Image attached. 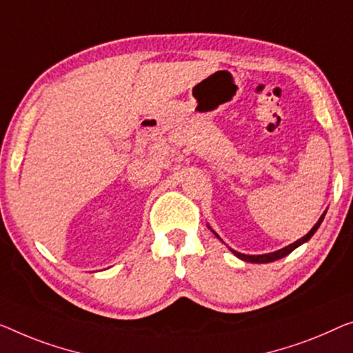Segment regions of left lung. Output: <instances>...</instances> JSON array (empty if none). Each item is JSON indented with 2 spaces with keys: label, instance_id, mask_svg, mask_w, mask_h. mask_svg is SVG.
<instances>
[{
  "label": "left lung",
  "instance_id": "1",
  "mask_svg": "<svg viewBox=\"0 0 353 353\" xmlns=\"http://www.w3.org/2000/svg\"><path fill=\"white\" fill-rule=\"evenodd\" d=\"M323 217H325V214L322 215V217L319 219V222L314 225V228H312L311 231H309V233H307L306 236H303L301 239L294 241L293 244L283 247V249H281V250L272 252V254H265V255H244V254H239V252H236V250H231V252H233V254H234L236 256H238V259L244 260V261H250V263H270V261H276V260H279V259H282V256H285V255L290 254V252L296 249L298 245H301L303 243H306V241L311 239L315 231H317V228L320 227V223H322Z\"/></svg>",
  "mask_w": 353,
  "mask_h": 353
}]
</instances>
